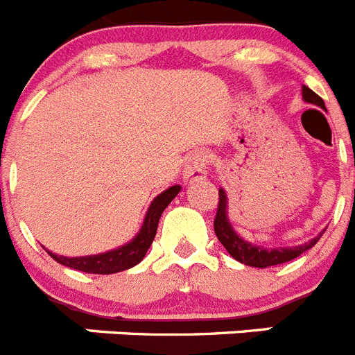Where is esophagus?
Returning <instances> with one entry per match:
<instances>
[{"label":"esophagus","mask_w":355,"mask_h":355,"mask_svg":"<svg viewBox=\"0 0 355 355\" xmlns=\"http://www.w3.org/2000/svg\"><path fill=\"white\" fill-rule=\"evenodd\" d=\"M208 153L205 150H196L193 155L188 156L187 165H184V181L193 183V181H200L206 178V167H208Z\"/></svg>","instance_id":"esophagus-1"}]
</instances>
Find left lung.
<instances>
[{"label": "left lung", "mask_w": 355, "mask_h": 355, "mask_svg": "<svg viewBox=\"0 0 355 355\" xmlns=\"http://www.w3.org/2000/svg\"><path fill=\"white\" fill-rule=\"evenodd\" d=\"M302 99L307 103V105L318 106V108L325 110L324 99L318 96V94L313 92L311 89H307L306 85L302 87ZM218 209H216L215 216V234L218 238L222 245L225 247L231 256H233L236 261L243 263V265L256 266V268H266V266H274L281 265V263L291 261V259L299 258L300 254L309 250L311 247H315L316 241L322 238V234L325 233V229L318 236L311 238V240L304 241L300 245L293 247H263L258 245V243H252L249 240H243L240 234L234 231L233 224L229 220V213H227V193H225L224 188L218 190Z\"/></svg>", "instance_id": "obj_1"}]
</instances>
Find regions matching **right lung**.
I'll return each instance as SVG.
<instances>
[{"instance_id": "obj_1", "label": "right lung", "mask_w": 355, "mask_h": 355, "mask_svg": "<svg viewBox=\"0 0 355 355\" xmlns=\"http://www.w3.org/2000/svg\"><path fill=\"white\" fill-rule=\"evenodd\" d=\"M181 192L180 184L163 190L159 196H156L150 202L149 209H147L146 216H144L142 227L133 240H130L124 245L112 249L108 252L92 254V256H76V258H67V256H58V254L48 250L55 261L60 265L74 268V270L87 272V274H117V272L128 270L131 266L139 265L144 259V256L149 250L150 243L156 236V229H158V222L162 213L165 211L168 205L172 202L178 193Z\"/></svg>"}]
</instances>
